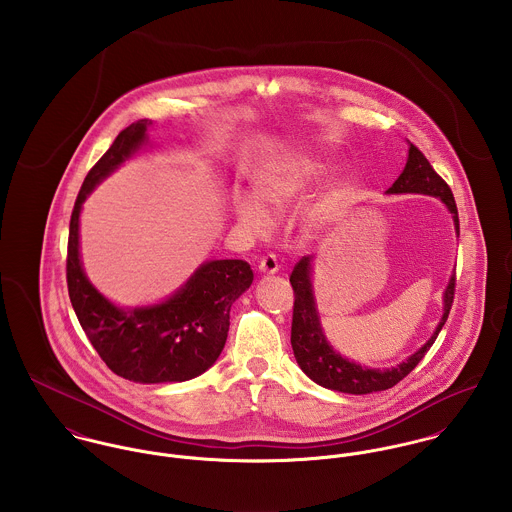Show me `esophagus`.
<instances>
[{
  "mask_svg": "<svg viewBox=\"0 0 512 512\" xmlns=\"http://www.w3.org/2000/svg\"><path fill=\"white\" fill-rule=\"evenodd\" d=\"M258 270H260L262 274H276V272L280 270V264H278V260H276L274 254H268V256H264V258L260 260Z\"/></svg>",
  "mask_w": 512,
  "mask_h": 512,
  "instance_id": "obj_1",
  "label": "esophagus"
}]
</instances>
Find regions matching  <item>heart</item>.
Instances as JSON below:
<instances>
[{"mask_svg": "<svg viewBox=\"0 0 512 512\" xmlns=\"http://www.w3.org/2000/svg\"><path fill=\"white\" fill-rule=\"evenodd\" d=\"M327 171L325 161L317 157L297 155L274 161L264 167L256 179V195H238L234 199V213L240 224L256 234H268L276 224V211L299 201ZM337 191H323L301 209V222L309 230H317L333 219L339 207Z\"/></svg>", "mask_w": 512, "mask_h": 512, "instance_id": "heart-1", "label": "heart"}]
</instances>
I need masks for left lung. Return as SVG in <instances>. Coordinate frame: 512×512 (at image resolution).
I'll use <instances>...</instances> for the list:
<instances>
[{
	"label": "left lung",
	"instance_id": "left-lung-1",
	"mask_svg": "<svg viewBox=\"0 0 512 512\" xmlns=\"http://www.w3.org/2000/svg\"><path fill=\"white\" fill-rule=\"evenodd\" d=\"M386 193L388 195L418 193V195L438 197L439 201L447 207V211L451 213L455 232L459 236V217H457V205H455L453 193H451L449 185L434 171V167L430 165L426 155L414 144H410V149H408V161H406L404 171L400 173V177L392 183V187ZM311 262H313V256H303L295 264L292 276H290L293 295H295L292 347L299 368L319 386L337 390V392H345V394H370V392L388 390L394 384H398L426 357V353L438 339L439 331L445 325L451 303H453L455 272L449 278V284L443 293V315L439 319L434 335L428 339V343H424L414 355H410L400 365L380 370V368L357 365V363L341 357L327 343L321 321H319V313L315 307V297H313Z\"/></svg>",
	"mask_w": 512,
	"mask_h": 512
}]
</instances>
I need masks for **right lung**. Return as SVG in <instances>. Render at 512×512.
<instances>
[{
  "instance_id": "add662e5",
  "label": "right lung",
  "mask_w": 512,
  "mask_h": 512,
  "mask_svg": "<svg viewBox=\"0 0 512 512\" xmlns=\"http://www.w3.org/2000/svg\"><path fill=\"white\" fill-rule=\"evenodd\" d=\"M149 120L118 134L88 171L69 228L67 286L74 313L88 341L112 372L142 384L183 382L219 359L230 325V305L254 280L244 260H211L171 297L146 307H118L86 278L78 252V219L94 187L147 142Z\"/></svg>"
}]
</instances>
